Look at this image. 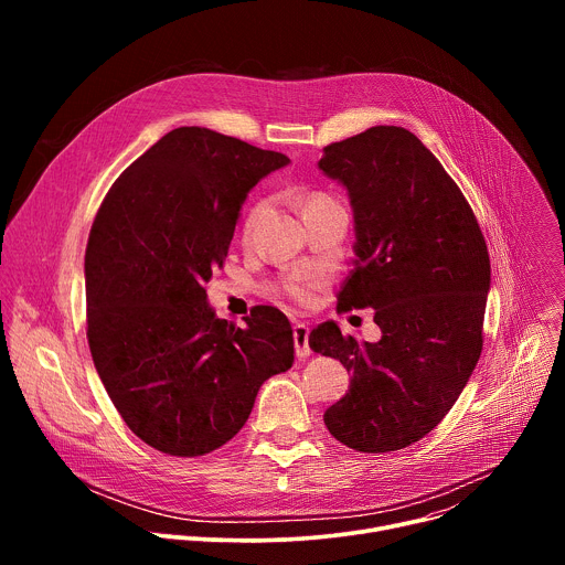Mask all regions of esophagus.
<instances>
[{
    "label": "esophagus",
    "instance_id": "obj_1",
    "mask_svg": "<svg viewBox=\"0 0 565 565\" xmlns=\"http://www.w3.org/2000/svg\"><path fill=\"white\" fill-rule=\"evenodd\" d=\"M308 335H310V329L306 327V324H297L292 327V340H295V355L299 358V360H306V358H310V347H308Z\"/></svg>",
    "mask_w": 565,
    "mask_h": 565
}]
</instances>
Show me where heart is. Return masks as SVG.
I'll use <instances>...</instances> for the list:
<instances>
[{
    "label": "heart",
    "instance_id": "b5f03b06",
    "mask_svg": "<svg viewBox=\"0 0 565 565\" xmlns=\"http://www.w3.org/2000/svg\"><path fill=\"white\" fill-rule=\"evenodd\" d=\"M331 201L333 199H329L324 194H312L306 201V210L312 207V205H319V203H331ZM266 214H268V201L259 199V201H255L250 205V210L244 216V223H241V241H244V244H250V241L255 238V234H257V230H259V225H262ZM324 284H327V275L324 273L303 268V270H297L295 275H290V277H286L281 281V292L288 299H292V301H297L301 306H308V303L315 301L317 292L321 290V286H324Z\"/></svg>",
    "mask_w": 565,
    "mask_h": 565
}]
</instances>
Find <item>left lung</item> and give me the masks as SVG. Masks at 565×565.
I'll return each instance as SVG.
<instances>
[{
    "mask_svg": "<svg viewBox=\"0 0 565 565\" xmlns=\"http://www.w3.org/2000/svg\"><path fill=\"white\" fill-rule=\"evenodd\" d=\"M319 170L349 192L355 266L338 310L373 308L380 342L312 329L315 353L351 371L329 431L364 454L427 436L454 407L482 351L490 255L440 160L405 127H371L324 147Z\"/></svg>",
    "mask_w": 565,
    "mask_h": 565,
    "instance_id": "8db88e82",
    "label": "left lung"
}]
</instances>
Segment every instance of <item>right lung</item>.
Returning <instances> with one entry per match:
<instances>
[{
    "instance_id": "1",
    "label": "right lung",
    "mask_w": 565,
    "mask_h": 565,
    "mask_svg": "<svg viewBox=\"0 0 565 565\" xmlns=\"http://www.w3.org/2000/svg\"><path fill=\"white\" fill-rule=\"evenodd\" d=\"M288 163L179 127L134 160L96 214L85 255L92 358L127 427L158 451L218 449L246 425L259 386L292 366L284 312L259 306L238 329L205 292L248 192Z\"/></svg>"
}]
</instances>
